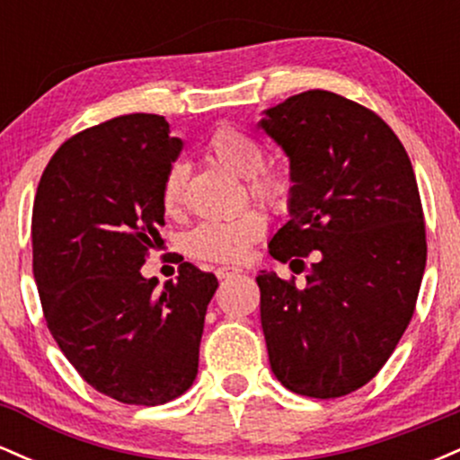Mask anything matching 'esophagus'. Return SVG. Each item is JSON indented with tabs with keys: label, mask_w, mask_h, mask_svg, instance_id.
Returning a JSON list of instances; mask_svg holds the SVG:
<instances>
[{
	"label": "esophagus",
	"mask_w": 460,
	"mask_h": 460,
	"mask_svg": "<svg viewBox=\"0 0 460 460\" xmlns=\"http://www.w3.org/2000/svg\"><path fill=\"white\" fill-rule=\"evenodd\" d=\"M240 272H242L240 268H231V266H220V268H216V277H218L220 281H223V279L235 277V274H240Z\"/></svg>",
	"instance_id": "obj_1"
}]
</instances>
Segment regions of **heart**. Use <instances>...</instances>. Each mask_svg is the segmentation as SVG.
I'll return each mask as SVG.
<instances>
[{
    "instance_id": "obj_1",
    "label": "heart",
    "mask_w": 460,
    "mask_h": 460,
    "mask_svg": "<svg viewBox=\"0 0 460 460\" xmlns=\"http://www.w3.org/2000/svg\"><path fill=\"white\" fill-rule=\"evenodd\" d=\"M208 153L220 166L234 175L246 179V192L252 199L270 208L272 212L288 209L292 197V183L283 172L266 166L268 153L260 140L244 131L223 125L209 136ZM188 168L183 162L168 166L162 183V205L166 214H179L186 194ZM266 231V218L257 209L234 216L226 220H205L188 231L183 237V251L194 260L240 263L246 260L248 251Z\"/></svg>"
}]
</instances>
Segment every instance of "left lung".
<instances>
[{"label":"left lung","mask_w":460,"mask_h":460,"mask_svg":"<svg viewBox=\"0 0 460 460\" xmlns=\"http://www.w3.org/2000/svg\"><path fill=\"white\" fill-rule=\"evenodd\" d=\"M261 128L292 168V218L268 251L305 272L263 270L261 326L289 392L340 398L372 381L413 318L426 268L415 172L394 129L366 105L307 91L266 110Z\"/></svg>","instance_id":"8db88e82"}]
</instances>
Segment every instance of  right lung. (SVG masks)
<instances>
[{
	"mask_svg": "<svg viewBox=\"0 0 460 460\" xmlns=\"http://www.w3.org/2000/svg\"><path fill=\"white\" fill-rule=\"evenodd\" d=\"M166 119L125 114L68 138L40 177L31 268L47 329L91 387L155 406L197 378L205 311L218 281L179 263L155 292L140 268L162 244V183L181 140Z\"/></svg>",
	"mask_w": 460,
	"mask_h": 460,
	"instance_id": "right-lung-1",
	"label": "right lung"
}]
</instances>
